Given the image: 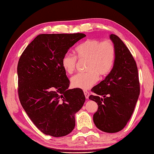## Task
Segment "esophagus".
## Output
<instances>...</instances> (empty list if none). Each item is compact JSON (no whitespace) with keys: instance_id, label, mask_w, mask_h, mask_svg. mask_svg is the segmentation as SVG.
<instances>
[{"instance_id":"esophagus-1","label":"esophagus","mask_w":154,"mask_h":154,"mask_svg":"<svg viewBox=\"0 0 154 154\" xmlns=\"http://www.w3.org/2000/svg\"><path fill=\"white\" fill-rule=\"evenodd\" d=\"M84 94H85V97H86V99H89V93L87 91H86V90H84Z\"/></svg>"}]
</instances>
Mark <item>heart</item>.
<instances>
[{"label":"heart","instance_id":"heart-1","mask_svg":"<svg viewBox=\"0 0 154 154\" xmlns=\"http://www.w3.org/2000/svg\"><path fill=\"white\" fill-rule=\"evenodd\" d=\"M76 56L66 54L61 60V65L67 73L74 71L79 60L87 61V73H77L71 78L72 86L87 89L96 83L99 75L104 77L110 71L116 57V48L113 42L109 40L101 42L90 39L80 44L75 49Z\"/></svg>","mask_w":154,"mask_h":154}]
</instances>
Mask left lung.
Instances as JSON below:
<instances>
[{
	"label": "left lung",
	"mask_w": 154,
	"mask_h": 154,
	"mask_svg": "<svg viewBox=\"0 0 154 154\" xmlns=\"http://www.w3.org/2000/svg\"><path fill=\"white\" fill-rule=\"evenodd\" d=\"M116 48L113 67L105 79L92 88L89 99L97 103L93 115L96 126L104 132L122 130L131 118L140 95L138 67L132 55L116 35L111 34Z\"/></svg>",
	"instance_id": "left-lung-1"
}]
</instances>
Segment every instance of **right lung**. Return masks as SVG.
I'll use <instances>...</instances> for the list:
<instances>
[{
	"label": "right lung",
	"instance_id": "obj_1",
	"mask_svg": "<svg viewBox=\"0 0 154 154\" xmlns=\"http://www.w3.org/2000/svg\"><path fill=\"white\" fill-rule=\"evenodd\" d=\"M86 36L82 33L40 34L19 59L18 97L32 122L46 135L61 137L75 126V114L85 101L82 89H68L61 65L69 49Z\"/></svg>",
	"mask_w": 154,
	"mask_h": 154
}]
</instances>
